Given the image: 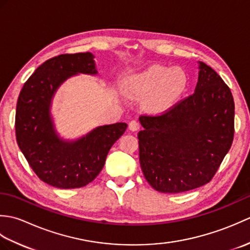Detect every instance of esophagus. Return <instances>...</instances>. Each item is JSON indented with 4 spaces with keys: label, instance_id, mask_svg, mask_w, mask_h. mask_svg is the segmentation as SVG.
I'll use <instances>...</instances> for the list:
<instances>
[{
    "label": "esophagus",
    "instance_id": "34e87169",
    "mask_svg": "<svg viewBox=\"0 0 250 250\" xmlns=\"http://www.w3.org/2000/svg\"><path fill=\"white\" fill-rule=\"evenodd\" d=\"M129 129L131 131L135 132V131L140 129V124L136 120H132V121H130V124H129Z\"/></svg>",
    "mask_w": 250,
    "mask_h": 250
}]
</instances>
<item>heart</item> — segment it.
Returning <instances> with one entry per match:
<instances>
[{
    "label": "heart",
    "mask_w": 250,
    "mask_h": 250,
    "mask_svg": "<svg viewBox=\"0 0 250 250\" xmlns=\"http://www.w3.org/2000/svg\"><path fill=\"white\" fill-rule=\"evenodd\" d=\"M188 84V76L179 67L151 65L140 73L126 77L122 89L131 97L147 95L146 107L161 111L171 106L182 95Z\"/></svg>",
    "instance_id": "1"
}]
</instances>
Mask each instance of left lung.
<instances>
[{
  "label": "left lung",
  "mask_w": 250,
  "mask_h": 250,
  "mask_svg": "<svg viewBox=\"0 0 250 250\" xmlns=\"http://www.w3.org/2000/svg\"><path fill=\"white\" fill-rule=\"evenodd\" d=\"M140 163L146 180L163 193L210 182L234 136V101L210 66L199 62L194 93L159 116H141Z\"/></svg>",
  "instance_id": "left-lung-1"
}]
</instances>
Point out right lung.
Listing matches in <instances>:
<instances>
[{
  "instance_id": "add662e5",
  "label": "right lung",
  "mask_w": 250,
  "mask_h": 250,
  "mask_svg": "<svg viewBox=\"0 0 250 250\" xmlns=\"http://www.w3.org/2000/svg\"><path fill=\"white\" fill-rule=\"evenodd\" d=\"M93 59L91 52L51 58L25 82L17 101L15 128L20 150L39 178L57 188L91 183L128 126L125 122L100 125L76 140H65L57 132L51 115L56 92L72 76L97 75Z\"/></svg>"
}]
</instances>
